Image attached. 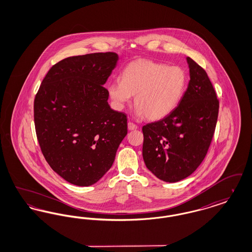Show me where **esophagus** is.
I'll list each match as a JSON object with an SVG mask.
<instances>
[{"instance_id":"esophagus-1","label":"esophagus","mask_w":252,"mask_h":252,"mask_svg":"<svg viewBox=\"0 0 252 252\" xmlns=\"http://www.w3.org/2000/svg\"><path fill=\"white\" fill-rule=\"evenodd\" d=\"M127 127H128L129 130H134V129H137V128H138L137 125H135V124L132 123V122H128V123H127Z\"/></svg>"}]
</instances>
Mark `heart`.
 <instances>
[{"label":"heart","mask_w":252,"mask_h":252,"mask_svg":"<svg viewBox=\"0 0 252 252\" xmlns=\"http://www.w3.org/2000/svg\"><path fill=\"white\" fill-rule=\"evenodd\" d=\"M187 83V73L180 66L142 60L128 65L122 80L109 83L108 91L116 108L122 109L135 95L136 115L159 120L178 107Z\"/></svg>","instance_id":"heart-1"}]
</instances>
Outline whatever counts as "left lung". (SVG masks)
<instances>
[{
  "label": "left lung",
  "instance_id": "obj_1",
  "mask_svg": "<svg viewBox=\"0 0 252 252\" xmlns=\"http://www.w3.org/2000/svg\"><path fill=\"white\" fill-rule=\"evenodd\" d=\"M190 81L180 104L161 120L143 126V158L158 179L177 182L203 161L216 130L219 101L208 74L187 58Z\"/></svg>",
  "mask_w": 252,
  "mask_h": 252
}]
</instances>
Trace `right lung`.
<instances>
[{
    "label": "right lung",
    "instance_id": "1",
    "mask_svg": "<svg viewBox=\"0 0 252 252\" xmlns=\"http://www.w3.org/2000/svg\"><path fill=\"white\" fill-rule=\"evenodd\" d=\"M118 59L113 52L64 59L49 70L36 93L34 121L41 152L73 185L100 180L127 134L126 115L110 108L103 86Z\"/></svg>",
    "mask_w": 252,
    "mask_h": 252
}]
</instances>
